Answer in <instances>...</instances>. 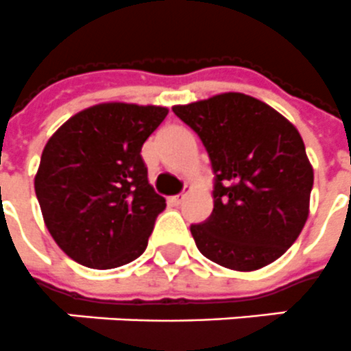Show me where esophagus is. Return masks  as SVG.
Here are the masks:
<instances>
[{
    "label": "esophagus",
    "mask_w": 351,
    "mask_h": 351,
    "mask_svg": "<svg viewBox=\"0 0 351 351\" xmlns=\"http://www.w3.org/2000/svg\"><path fill=\"white\" fill-rule=\"evenodd\" d=\"M186 190H190V186H186ZM186 195H189V192L186 193H179V195H173V197H170V201H172L173 204H181L186 199Z\"/></svg>",
    "instance_id": "esophagus-1"
}]
</instances>
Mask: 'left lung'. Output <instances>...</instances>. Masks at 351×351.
Instances as JSON below:
<instances>
[{"mask_svg":"<svg viewBox=\"0 0 351 351\" xmlns=\"http://www.w3.org/2000/svg\"><path fill=\"white\" fill-rule=\"evenodd\" d=\"M208 150L214 212L190 232L199 252L235 271L279 259L310 214L313 168L293 125L241 92L172 106Z\"/></svg>","mask_w":351,"mask_h":351,"instance_id":"obj_1","label":"left lung"}]
</instances>
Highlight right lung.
Here are the masks:
<instances>
[{
    "mask_svg": "<svg viewBox=\"0 0 351 351\" xmlns=\"http://www.w3.org/2000/svg\"><path fill=\"white\" fill-rule=\"evenodd\" d=\"M167 106L99 103L52 134L34 178L43 221L70 259L110 270L147 250L158 215L143 143L167 117Z\"/></svg>",
    "mask_w": 351,
    "mask_h": 351,
    "instance_id": "right-lung-1",
    "label": "right lung"
}]
</instances>
